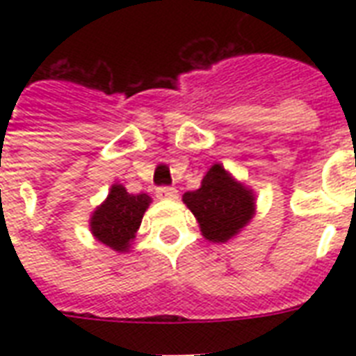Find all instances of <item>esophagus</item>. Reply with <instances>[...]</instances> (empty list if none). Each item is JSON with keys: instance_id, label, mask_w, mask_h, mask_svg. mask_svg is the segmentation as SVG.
<instances>
[{"instance_id": "1", "label": "esophagus", "mask_w": 356, "mask_h": 356, "mask_svg": "<svg viewBox=\"0 0 356 356\" xmlns=\"http://www.w3.org/2000/svg\"><path fill=\"white\" fill-rule=\"evenodd\" d=\"M156 197L159 200H175L177 197V190L173 188V186H161V188H156Z\"/></svg>"}]
</instances>
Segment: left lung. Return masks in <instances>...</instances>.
<instances>
[{
	"label": "left lung",
	"mask_w": 356,
	"mask_h": 356,
	"mask_svg": "<svg viewBox=\"0 0 356 356\" xmlns=\"http://www.w3.org/2000/svg\"><path fill=\"white\" fill-rule=\"evenodd\" d=\"M183 203L195 216L205 240L214 243L238 236L257 212L253 190L218 162L201 179L200 188L183 194Z\"/></svg>",
	"instance_id": "left-lung-1"
}]
</instances>
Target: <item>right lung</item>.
<instances>
[{
	"instance_id": "right-lung-1",
	"label": "right lung",
	"mask_w": 356,
	"mask_h": 356,
	"mask_svg": "<svg viewBox=\"0 0 356 356\" xmlns=\"http://www.w3.org/2000/svg\"><path fill=\"white\" fill-rule=\"evenodd\" d=\"M149 203L147 194H129L123 184L114 183L105 201L92 212V236L118 253H127Z\"/></svg>"
}]
</instances>
